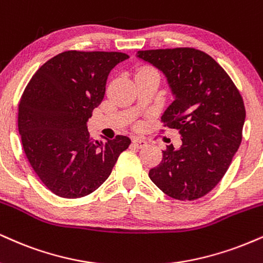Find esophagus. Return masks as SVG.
Instances as JSON below:
<instances>
[{
    "instance_id": "1",
    "label": "esophagus",
    "mask_w": 263,
    "mask_h": 263,
    "mask_svg": "<svg viewBox=\"0 0 263 263\" xmlns=\"http://www.w3.org/2000/svg\"><path fill=\"white\" fill-rule=\"evenodd\" d=\"M132 143H134L136 148H143L147 145V141L143 140V138H141V137H134L132 138Z\"/></svg>"
}]
</instances>
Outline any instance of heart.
Returning <instances> with one entry per match:
<instances>
[{"label": "heart", "mask_w": 263, "mask_h": 263, "mask_svg": "<svg viewBox=\"0 0 263 263\" xmlns=\"http://www.w3.org/2000/svg\"><path fill=\"white\" fill-rule=\"evenodd\" d=\"M145 71H153V69H149V68H145V69H143V71H141V72H145Z\"/></svg>", "instance_id": "b5f03b06"}]
</instances>
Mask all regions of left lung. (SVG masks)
Here are the masks:
<instances>
[{"label": "left lung", "mask_w": 263, "mask_h": 263, "mask_svg": "<svg viewBox=\"0 0 263 263\" xmlns=\"http://www.w3.org/2000/svg\"><path fill=\"white\" fill-rule=\"evenodd\" d=\"M137 58L165 74L174 101L162 122L178 129L182 141L180 148L166 145L149 178L175 200H197L216 187L239 149L246 116L242 98L222 66L201 50H144Z\"/></svg>", "instance_id": "1"}]
</instances>
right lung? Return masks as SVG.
<instances>
[{"mask_svg": "<svg viewBox=\"0 0 263 263\" xmlns=\"http://www.w3.org/2000/svg\"><path fill=\"white\" fill-rule=\"evenodd\" d=\"M123 52L65 51L44 63L21 98L18 129L31 167L52 194L80 198L109 178L131 140L94 141L87 128Z\"/></svg>", "mask_w": 263, "mask_h": 263, "instance_id": "add662e5", "label": "right lung"}]
</instances>
